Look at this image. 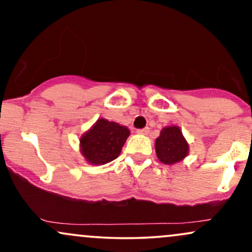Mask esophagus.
<instances>
[{"instance_id": "34e87169", "label": "esophagus", "mask_w": 252, "mask_h": 252, "mask_svg": "<svg viewBox=\"0 0 252 252\" xmlns=\"http://www.w3.org/2000/svg\"><path fill=\"white\" fill-rule=\"evenodd\" d=\"M148 132H149V128H143V129L137 130V134L140 135H148Z\"/></svg>"}]
</instances>
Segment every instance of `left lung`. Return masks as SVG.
Here are the masks:
<instances>
[{"label":"left lung","mask_w":252,"mask_h":252,"mask_svg":"<svg viewBox=\"0 0 252 252\" xmlns=\"http://www.w3.org/2000/svg\"><path fill=\"white\" fill-rule=\"evenodd\" d=\"M155 152L164 164H175L184 160L189 153V146L178 126H164L155 141Z\"/></svg>","instance_id":"obj_1"}]
</instances>
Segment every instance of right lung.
Segmentation results:
<instances>
[{"label": "right lung", "mask_w": 252, "mask_h": 252, "mask_svg": "<svg viewBox=\"0 0 252 252\" xmlns=\"http://www.w3.org/2000/svg\"><path fill=\"white\" fill-rule=\"evenodd\" d=\"M130 130L116 122L99 118L79 138L80 154L90 164L111 162L121 154Z\"/></svg>", "instance_id": "obj_1"}]
</instances>
